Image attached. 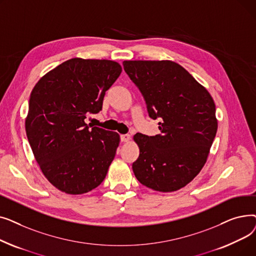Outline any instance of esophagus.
I'll return each instance as SVG.
<instances>
[{
	"mask_svg": "<svg viewBox=\"0 0 256 256\" xmlns=\"http://www.w3.org/2000/svg\"><path fill=\"white\" fill-rule=\"evenodd\" d=\"M130 139V136L128 135V134H124V135L120 136V140L122 142H128Z\"/></svg>",
	"mask_w": 256,
	"mask_h": 256,
	"instance_id": "obj_1",
	"label": "esophagus"
}]
</instances>
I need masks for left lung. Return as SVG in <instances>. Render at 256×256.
<instances>
[{"label": "left lung", "mask_w": 256, "mask_h": 256, "mask_svg": "<svg viewBox=\"0 0 256 256\" xmlns=\"http://www.w3.org/2000/svg\"><path fill=\"white\" fill-rule=\"evenodd\" d=\"M124 68L142 93L150 117L160 119L158 135L134 136L140 154L132 171L154 191H178L206 162L218 128L214 100L176 62L124 61Z\"/></svg>", "instance_id": "left-lung-1"}]
</instances>
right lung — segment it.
Wrapping results in <instances>:
<instances>
[{
	"mask_svg": "<svg viewBox=\"0 0 256 256\" xmlns=\"http://www.w3.org/2000/svg\"><path fill=\"white\" fill-rule=\"evenodd\" d=\"M122 68L111 60L74 58L58 65L33 88L26 132L48 180L72 195L87 193L104 180L120 137L85 124L102 108L106 91Z\"/></svg>",
	"mask_w": 256,
	"mask_h": 256,
	"instance_id": "1",
	"label": "right lung"
}]
</instances>
